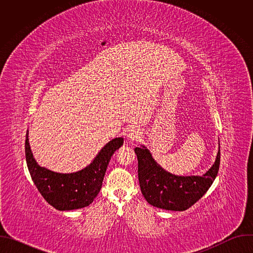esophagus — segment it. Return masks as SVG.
Instances as JSON below:
<instances>
[{
    "label": "esophagus",
    "instance_id": "34e87169",
    "mask_svg": "<svg viewBox=\"0 0 253 253\" xmlns=\"http://www.w3.org/2000/svg\"><path fill=\"white\" fill-rule=\"evenodd\" d=\"M139 136H140V133H139V131L137 129H135V128L128 129V131H127V138H128V140L134 141V140L138 139Z\"/></svg>",
    "mask_w": 253,
    "mask_h": 253
}]
</instances>
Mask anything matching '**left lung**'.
<instances>
[{
	"mask_svg": "<svg viewBox=\"0 0 253 253\" xmlns=\"http://www.w3.org/2000/svg\"><path fill=\"white\" fill-rule=\"evenodd\" d=\"M138 159V178L141 192L155 207L184 211L196 203L217 176L220 164V144L211 168L202 176H177L164 170L144 146L134 149Z\"/></svg>",
	"mask_w": 253,
	"mask_h": 253,
	"instance_id": "left-lung-1",
	"label": "left lung"
}]
</instances>
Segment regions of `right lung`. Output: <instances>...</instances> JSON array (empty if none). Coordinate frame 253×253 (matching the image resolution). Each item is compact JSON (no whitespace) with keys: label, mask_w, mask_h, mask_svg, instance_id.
I'll return each mask as SVG.
<instances>
[{"label":"right lung","mask_w":253,"mask_h":253,"mask_svg":"<svg viewBox=\"0 0 253 253\" xmlns=\"http://www.w3.org/2000/svg\"><path fill=\"white\" fill-rule=\"evenodd\" d=\"M26 134L25 153L27 166L33 182L44 199L54 208L64 211L90 205L98 195L106 169L114 152L123 145V138L118 137L100 150L86 168L75 173H57L36 162Z\"/></svg>","instance_id":"right-lung-1"}]
</instances>
